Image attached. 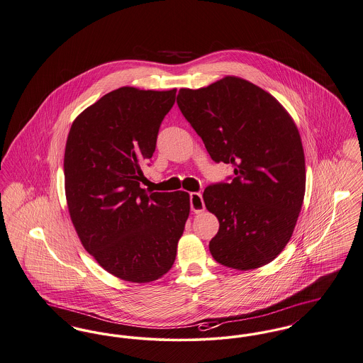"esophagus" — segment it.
<instances>
[{"label":"esophagus","instance_id":"34e87169","mask_svg":"<svg viewBox=\"0 0 363 363\" xmlns=\"http://www.w3.org/2000/svg\"><path fill=\"white\" fill-rule=\"evenodd\" d=\"M190 206H191V211L195 213H201V212L205 211V203H203V199H202L201 194H190Z\"/></svg>","mask_w":363,"mask_h":363}]
</instances>
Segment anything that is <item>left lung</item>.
Here are the masks:
<instances>
[{
	"mask_svg": "<svg viewBox=\"0 0 363 363\" xmlns=\"http://www.w3.org/2000/svg\"><path fill=\"white\" fill-rule=\"evenodd\" d=\"M177 106L212 160L234 167L230 183L212 184L202 195L220 224L209 242L213 259L241 271L266 266L289 242L306 193L296 123L272 95L231 75L205 88H182Z\"/></svg>",
	"mask_w": 363,
	"mask_h": 363,
	"instance_id": "obj_1",
	"label": "left lung"
}]
</instances>
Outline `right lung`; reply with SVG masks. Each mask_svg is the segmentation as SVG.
Segmentation results:
<instances>
[{"label":"right lung","instance_id":"1","mask_svg":"<svg viewBox=\"0 0 363 363\" xmlns=\"http://www.w3.org/2000/svg\"><path fill=\"white\" fill-rule=\"evenodd\" d=\"M176 89L122 86L75 120L65 151V190L85 250L107 272L147 284L169 271L190 215L186 191L148 193L143 167Z\"/></svg>","mask_w":363,"mask_h":363}]
</instances>
